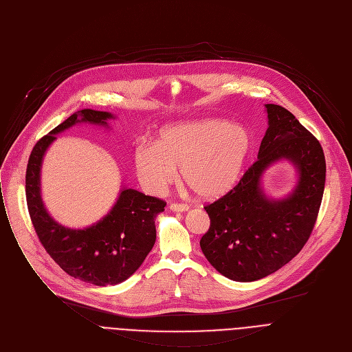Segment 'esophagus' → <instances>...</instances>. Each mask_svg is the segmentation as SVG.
<instances>
[{
    "label": "esophagus",
    "mask_w": 352,
    "mask_h": 352,
    "mask_svg": "<svg viewBox=\"0 0 352 352\" xmlns=\"http://www.w3.org/2000/svg\"><path fill=\"white\" fill-rule=\"evenodd\" d=\"M169 209L172 210V212H187L190 208L186 204H170Z\"/></svg>",
    "instance_id": "1"
}]
</instances>
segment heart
I'll use <instances>...</instances> for the list:
<instances>
[{"mask_svg":"<svg viewBox=\"0 0 352 352\" xmlns=\"http://www.w3.org/2000/svg\"><path fill=\"white\" fill-rule=\"evenodd\" d=\"M251 148L245 130L219 119L180 122L164 127L154 144L134 150V168L140 184L161 194L183 182L204 199L229 192L240 180Z\"/></svg>","mask_w":352,"mask_h":352,"instance_id":"b5f03b06","label":"heart"}]
</instances>
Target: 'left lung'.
Listing matches in <instances>:
<instances>
[{"mask_svg":"<svg viewBox=\"0 0 352 352\" xmlns=\"http://www.w3.org/2000/svg\"><path fill=\"white\" fill-rule=\"evenodd\" d=\"M267 129L258 161L221 199L206 205L209 230L199 245L221 274L234 282H255L289 263L311 236L320 208L326 162L318 140L286 108L265 104ZM289 162L296 184L274 199L263 187L265 170Z\"/></svg>","mask_w":352,"mask_h":352,"instance_id":"left-lung-1","label":"left lung"}]
</instances>
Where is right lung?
<instances>
[{"instance_id": "obj_1", "label": "right lung", "mask_w": 352, "mask_h": 352, "mask_svg": "<svg viewBox=\"0 0 352 352\" xmlns=\"http://www.w3.org/2000/svg\"><path fill=\"white\" fill-rule=\"evenodd\" d=\"M111 112L82 109L70 115L34 146L26 170V199L34 230L51 258L69 274L94 286H115L129 278L155 244L157 215L165 202L123 187L113 206L96 223L67 228L55 221L41 195V166L56 135L76 124L109 129Z\"/></svg>"}]
</instances>
